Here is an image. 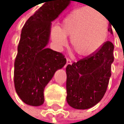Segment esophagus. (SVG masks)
Instances as JSON below:
<instances>
[{
    "label": "esophagus",
    "mask_w": 124,
    "mask_h": 124,
    "mask_svg": "<svg viewBox=\"0 0 124 124\" xmlns=\"http://www.w3.org/2000/svg\"><path fill=\"white\" fill-rule=\"evenodd\" d=\"M71 64H72V62H71V60L69 59L68 58H67V62H66V64H65V67H67L68 65H71Z\"/></svg>",
    "instance_id": "1"
}]
</instances>
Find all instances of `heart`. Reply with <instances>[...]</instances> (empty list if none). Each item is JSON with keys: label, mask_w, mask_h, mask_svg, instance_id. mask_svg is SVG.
Masks as SVG:
<instances>
[{"label": "heart", "mask_w": 124, "mask_h": 124, "mask_svg": "<svg viewBox=\"0 0 124 124\" xmlns=\"http://www.w3.org/2000/svg\"><path fill=\"white\" fill-rule=\"evenodd\" d=\"M108 21L103 15L94 9L81 7L70 12L61 23L54 27L50 37L54 46L62 50L70 44L80 56H88L102 47L108 35Z\"/></svg>", "instance_id": "heart-1"}]
</instances>
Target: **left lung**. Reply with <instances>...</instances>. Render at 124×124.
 <instances>
[{
    "mask_svg": "<svg viewBox=\"0 0 124 124\" xmlns=\"http://www.w3.org/2000/svg\"><path fill=\"white\" fill-rule=\"evenodd\" d=\"M113 50V44L106 41L94 54L66 67V100L71 107L87 109L101 101L112 74Z\"/></svg>",
    "mask_w": 124,
    "mask_h": 124,
    "instance_id": "obj_1",
    "label": "left lung"
}]
</instances>
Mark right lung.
<instances>
[{
    "label": "right lung",
    "instance_id": "add662e5",
    "mask_svg": "<svg viewBox=\"0 0 124 124\" xmlns=\"http://www.w3.org/2000/svg\"><path fill=\"white\" fill-rule=\"evenodd\" d=\"M71 0H45L44 5L23 25L15 60L14 84L21 101L27 105L43 104L44 90L58 69L66 64L65 56L46 46L51 21Z\"/></svg>",
    "mask_w": 124,
    "mask_h": 124
}]
</instances>
